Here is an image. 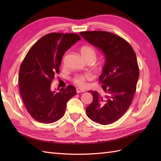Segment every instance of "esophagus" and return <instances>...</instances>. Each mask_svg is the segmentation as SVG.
<instances>
[{
	"label": "esophagus",
	"instance_id": "34e87169",
	"mask_svg": "<svg viewBox=\"0 0 161 161\" xmlns=\"http://www.w3.org/2000/svg\"><path fill=\"white\" fill-rule=\"evenodd\" d=\"M76 91H77V93H82V92H84L85 90L83 89V88H77Z\"/></svg>",
	"mask_w": 161,
	"mask_h": 161
}]
</instances>
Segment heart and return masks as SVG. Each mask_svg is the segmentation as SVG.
<instances>
[{"label": "heart", "mask_w": 161, "mask_h": 161, "mask_svg": "<svg viewBox=\"0 0 161 161\" xmlns=\"http://www.w3.org/2000/svg\"><path fill=\"white\" fill-rule=\"evenodd\" d=\"M81 56L85 60L88 59H95L96 53L93 47L89 46H82L80 49ZM93 79L92 75L90 74H80L76 75L73 78V83L79 86H86L88 81L91 80Z\"/></svg>", "instance_id": "b5f03b06"}]
</instances>
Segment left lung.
<instances>
[{
  "instance_id": "8db88e82",
  "label": "left lung",
  "mask_w": 161,
  "mask_h": 161,
  "mask_svg": "<svg viewBox=\"0 0 161 161\" xmlns=\"http://www.w3.org/2000/svg\"><path fill=\"white\" fill-rule=\"evenodd\" d=\"M87 42L105 55L99 80L105 95L89 91L93 100L86 112L91 120L107 125L117 121L131 104L139 78V67L131 46L122 37L106 31L81 32Z\"/></svg>"
}]
</instances>
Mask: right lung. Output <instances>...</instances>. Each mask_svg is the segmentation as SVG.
Instances as JSON below:
<instances>
[{
    "label": "right lung",
    "mask_w": 161,
    "mask_h": 161,
    "mask_svg": "<svg viewBox=\"0 0 161 161\" xmlns=\"http://www.w3.org/2000/svg\"><path fill=\"white\" fill-rule=\"evenodd\" d=\"M81 39L77 34L53 32L42 37L30 49L19 70V91L32 117L50 124L63 117L67 102L77 94L72 85L59 92L50 90L65 52Z\"/></svg>",
    "instance_id": "right-lung-1"
}]
</instances>
